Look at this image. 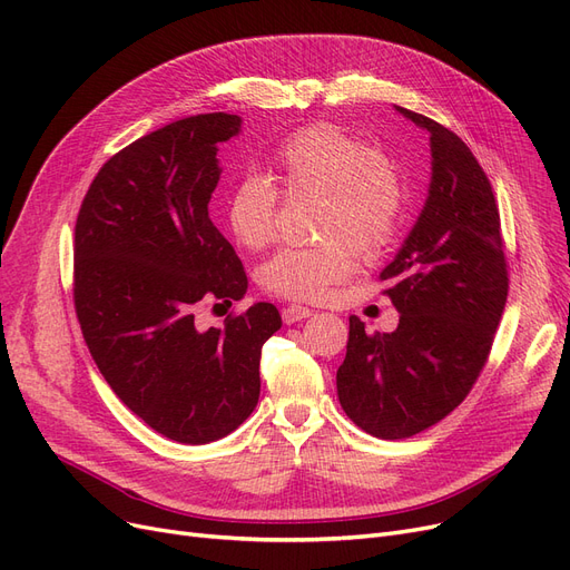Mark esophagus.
I'll return each mask as SVG.
<instances>
[{"label":"esophagus","instance_id":"1","mask_svg":"<svg viewBox=\"0 0 570 570\" xmlns=\"http://www.w3.org/2000/svg\"><path fill=\"white\" fill-rule=\"evenodd\" d=\"M307 316H312V309L303 307V305H288V307L282 309V318H284V324H288V326L298 324V321H303Z\"/></svg>","mask_w":570,"mask_h":570}]
</instances>
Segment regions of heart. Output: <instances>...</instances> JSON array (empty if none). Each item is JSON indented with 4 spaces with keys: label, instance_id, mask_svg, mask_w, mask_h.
I'll return each mask as SVG.
<instances>
[{
    "label": "heart",
    "instance_id": "heart-1",
    "mask_svg": "<svg viewBox=\"0 0 570 570\" xmlns=\"http://www.w3.org/2000/svg\"><path fill=\"white\" fill-rule=\"evenodd\" d=\"M286 195H316V246H286L261 269L267 293L295 303H324L354 275L357 249L373 256L391 242L403 214L399 171L375 146L318 122L303 128L272 158ZM279 195L267 179L242 177L226 195L224 218L244 249L258 252L275 239Z\"/></svg>",
    "mask_w": 570,
    "mask_h": 570
}]
</instances>
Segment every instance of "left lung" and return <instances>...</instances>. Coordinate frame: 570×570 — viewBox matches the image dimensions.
Wrapping results in <instances>:
<instances>
[{
  "label": "left lung",
  "mask_w": 570,
  "mask_h": 570,
  "mask_svg": "<svg viewBox=\"0 0 570 570\" xmlns=\"http://www.w3.org/2000/svg\"><path fill=\"white\" fill-rule=\"evenodd\" d=\"M429 132L431 184L422 214L380 279L401 312L393 333L350 316L337 399L365 433L399 440L448 416L487 363L505 298L501 216L484 169L440 122L395 107Z\"/></svg>",
  "instance_id": "obj_1"
}]
</instances>
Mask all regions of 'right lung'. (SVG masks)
<instances>
[{"mask_svg": "<svg viewBox=\"0 0 570 570\" xmlns=\"http://www.w3.org/2000/svg\"><path fill=\"white\" fill-rule=\"evenodd\" d=\"M235 114L169 122L109 158L73 228V305L97 367L144 424L184 444L233 433L261 395V350L282 328L256 303L224 328H197L193 307L242 301L246 275L209 218L218 144Z\"/></svg>", "mask_w": 570, "mask_h": 570, "instance_id": "1", "label": "right lung"}]
</instances>
